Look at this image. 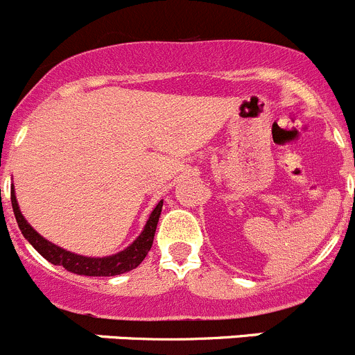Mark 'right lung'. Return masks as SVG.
<instances>
[{
    "label": "right lung",
    "instance_id": "right-lung-1",
    "mask_svg": "<svg viewBox=\"0 0 355 355\" xmlns=\"http://www.w3.org/2000/svg\"><path fill=\"white\" fill-rule=\"evenodd\" d=\"M162 205H164V200H160L155 205L153 212H151L150 218H148L141 235L129 245V248H125L123 251L116 252V254L104 256V258H90V256L74 254V252L59 248V245L52 244V242H49L46 239H43L42 235L29 225L28 219L22 216V212H20L19 209V202H17L15 191L12 190L13 214H15L17 225H19L20 232H22L24 237L28 239L29 244H31L46 261L53 263V265L57 266H64V268L71 273H78V275L87 277L121 275V273L130 272V270H134L136 266H139L141 261L146 258L151 245H153V237L155 232H157Z\"/></svg>",
    "mask_w": 355,
    "mask_h": 355
}]
</instances>
